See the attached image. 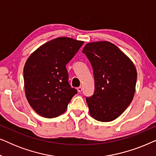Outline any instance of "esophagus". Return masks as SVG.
<instances>
[{
	"instance_id": "esophagus-1",
	"label": "esophagus",
	"mask_w": 156,
	"mask_h": 156,
	"mask_svg": "<svg viewBox=\"0 0 156 156\" xmlns=\"http://www.w3.org/2000/svg\"><path fill=\"white\" fill-rule=\"evenodd\" d=\"M77 91H78V92H81V91H82V87H77Z\"/></svg>"
}]
</instances>
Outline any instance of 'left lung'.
Returning <instances> with one entry per match:
<instances>
[{
    "label": "left lung",
    "mask_w": 156,
    "mask_h": 156,
    "mask_svg": "<svg viewBox=\"0 0 156 156\" xmlns=\"http://www.w3.org/2000/svg\"><path fill=\"white\" fill-rule=\"evenodd\" d=\"M82 52L90 62L94 92L86 97L89 114L108 122L121 115L133 100L137 72L132 61L118 47L107 41L87 44Z\"/></svg>",
    "instance_id": "obj_1"
}]
</instances>
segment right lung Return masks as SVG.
<instances>
[{
  "instance_id": "add662e5",
  "label": "right lung",
  "mask_w": 156,
  "mask_h": 156,
  "mask_svg": "<svg viewBox=\"0 0 156 156\" xmlns=\"http://www.w3.org/2000/svg\"><path fill=\"white\" fill-rule=\"evenodd\" d=\"M84 44L57 37L32 53L23 69L25 91L31 107L40 116L55 118L63 114L77 93L68 82L66 65Z\"/></svg>"
}]
</instances>
